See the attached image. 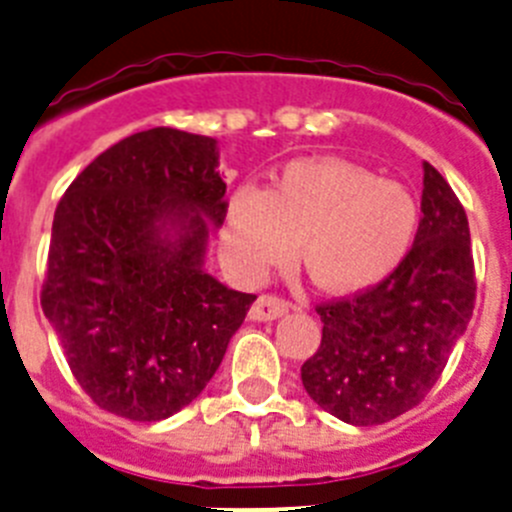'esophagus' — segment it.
Returning a JSON list of instances; mask_svg holds the SVG:
<instances>
[{"instance_id":"obj_1","label":"esophagus","mask_w":512,"mask_h":512,"mask_svg":"<svg viewBox=\"0 0 512 512\" xmlns=\"http://www.w3.org/2000/svg\"><path fill=\"white\" fill-rule=\"evenodd\" d=\"M288 308H290V301L265 293V296H260L255 303H252L250 319L252 321H273V319H278V316H283Z\"/></svg>"}]
</instances>
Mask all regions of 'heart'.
Listing matches in <instances>:
<instances>
[{
    "label": "heart",
    "mask_w": 512,
    "mask_h": 512,
    "mask_svg": "<svg viewBox=\"0 0 512 512\" xmlns=\"http://www.w3.org/2000/svg\"><path fill=\"white\" fill-rule=\"evenodd\" d=\"M413 193L347 160H293L267 191L239 188L222 222V257L242 283H260L296 255L331 293L377 285L418 232Z\"/></svg>",
    "instance_id": "1"
}]
</instances>
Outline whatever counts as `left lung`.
Segmentation results:
<instances>
[{"mask_svg":"<svg viewBox=\"0 0 512 512\" xmlns=\"http://www.w3.org/2000/svg\"><path fill=\"white\" fill-rule=\"evenodd\" d=\"M421 222L388 278L316 306L321 344L301 367L313 403L352 426L411 411L434 388L467 329L477 298L464 206L423 163Z\"/></svg>","mask_w":512,"mask_h":512,"instance_id":"1","label":"left lung"}]
</instances>
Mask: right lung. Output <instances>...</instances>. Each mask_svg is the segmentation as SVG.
I'll return each instance as SVG.
<instances>
[{
    "label": "right lung",
    "mask_w": 512,
    "mask_h": 512,
    "mask_svg": "<svg viewBox=\"0 0 512 512\" xmlns=\"http://www.w3.org/2000/svg\"><path fill=\"white\" fill-rule=\"evenodd\" d=\"M216 140L153 127L91 160L53 216L40 306L99 408L163 421L199 398L257 296L204 273L227 183Z\"/></svg>",
    "instance_id": "right-lung-1"
}]
</instances>
